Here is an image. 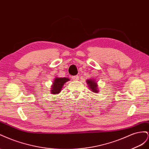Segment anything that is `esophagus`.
Returning <instances> with one entry per match:
<instances>
[{"instance_id":"obj_1","label":"esophagus","mask_w":149,"mask_h":149,"mask_svg":"<svg viewBox=\"0 0 149 149\" xmlns=\"http://www.w3.org/2000/svg\"><path fill=\"white\" fill-rule=\"evenodd\" d=\"M72 79L74 80H78L79 79V77L78 75H74L72 77Z\"/></svg>"}]
</instances>
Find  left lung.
I'll use <instances>...</instances> for the list:
<instances>
[{"mask_svg":"<svg viewBox=\"0 0 149 149\" xmlns=\"http://www.w3.org/2000/svg\"><path fill=\"white\" fill-rule=\"evenodd\" d=\"M87 84H88V86H89V88L91 89V91L93 92H98V89H97V85L94 82V80L90 79L87 80Z\"/></svg>","mask_w":149,"mask_h":149,"instance_id":"1","label":"left lung"}]
</instances>
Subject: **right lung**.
<instances>
[{
	"instance_id": "right-lung-1",
	"label": "right lung",
	"mask_w": 149,
	"mask_h": 149,
	"mask_svg": "<svg viewBox=\"0 0 149 149\" xmlns=\"http://www.w3.org/2000/svg\"><path fill=\"white\" fill-rule=\"evenodd\" d=\"M69 79L63 77V78H56L53 83L52 88L51 89V93L53 94H57L61 91V89L64 84L67 82Z\"/></svg>"
}]
</instances>
